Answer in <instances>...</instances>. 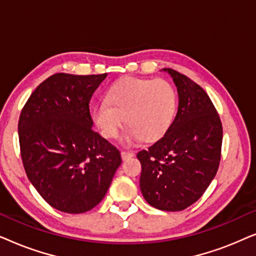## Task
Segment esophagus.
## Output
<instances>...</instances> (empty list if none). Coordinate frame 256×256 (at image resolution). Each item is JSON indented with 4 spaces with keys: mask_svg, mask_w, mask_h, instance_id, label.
<instances>
[{
    "mask_svg": "<svg viewBox=\"0 0 256 256\" xmlns=\"http://www.w3.org/2000/svg\"><path fill=\"white\" fill-rule=\"evenodd\" d=\"M132 156H134V152H121V158L124 160L130 158Z\"/></svg>",
    "mask_w": 256,
    "mask_h": 256,
    "instance_id": "34e87169",
    "label": "esophagus"
}]
</instances>
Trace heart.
Listing matches in <instances>:
<instances>
[{
	"label": "heart",
	"mask_w": 256,
	"mask_h": 256,
	"mask_svg": "<svg viewBox=\"0 0 256 256\" xmlns=\"http://www.w3.org/2000/svg\"><path fill=\"white\" fill-rule=\"evenodd\" d=\"M107 100L94 107V124L101 135L112 138L118 136L126 118L129 127L122 141L127 144L142 138L152 142L162 138L177 112L174 88L162 79H122L108 90Z\"/></svg>",
	"instance_id": "b5f03b06"
}]
</instances>
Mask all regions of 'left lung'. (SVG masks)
I'll return each instance as SVG.
<instances>
[{"mask_svg":"<svg viewBox=\"0 0 256 256\" xmlns=\"http://www.w3.org/2000/svg\"><path fill=\"white\" fill-rule=\"evenodd\" d=\"M178 93V110L166 134L138 152L140 188L149 205L182 211L202 197L218 171L222 126L211 99L198 84L172 68H163Z\"/></svg>","mask_w":256,"mask_h":256,"instance_id":"1","label":"left lung"}]
</instances>
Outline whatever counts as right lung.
<instances>
[{"label":"right lung","mask_w":256,"mask_h":256,"mask_svg":"<svg viewBox=\"0 0 256 256\" xmlns=\"http://www.w3.org/2000/svg\"><path fill=\"white\" fill-rule=\"evenodd\" d=\"M106 76L57 73L34 90L20 112L26 176L44 200L62 212L96 208L121 164L120 152L92 128L90 101Z\"/></svg>","instance_id":"1"}]
</instances>
